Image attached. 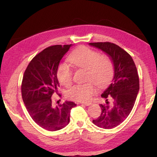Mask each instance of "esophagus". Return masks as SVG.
<instances>
[{"label":"esophagus","mask_w":157,"mask_h":157,"mask_svg":"<svg viewBox=\"0 0 157 157\" xmlns=\"http://www.w3.org/2000/svg\"><path fill=\"white\" fill-rule=\"evenodd\" d=\"M80 103H81V104L84 105L86 106H89L90 105H91V102H82Z\"/></svg>","instance_id":"obj_1"}]
</instances>
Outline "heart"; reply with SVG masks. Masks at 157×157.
<instances>
[{
    "instance_id": "heart-1",
    "label": "heart",
    "mask_w": 157,
    "mask_h": 157,
    "mask_svg": "<svg viewBox=\"0 0 157 157\" xmlns=\"http://www.w3.org/2000/svg\"><path fill=\"white\" fill-rule=\"evenodd\" d=\"M68 61L76 67L86 69L85 79L91 80L74 85L68 90L66 94L71 100L79 102L90 100L92 95L96 93V87L94 83L98 86H104L112 78L113 65L109 58L107 55H100L99 52L89 48H79L69 55ZM57 76L63 86L70 85L73 77L71 66L66 63H61L57 68Z\"/></svg>"
}]
</instances>
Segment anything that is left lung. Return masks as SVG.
<instances>
[{
	"label": "left lung",
	"instance_id": "obj_1",
	"mask_svg": "<svg viewBox=\"0 0 157 157\" xmlns=\"http://www.w3.org/2000/svg\"><path fill=\"white\" fill-rule=\"evenodd\" d=\"M89 45L107 54L113 64L112 81L101 95L105 98L106 104L100 105L102 109L100 116L93 121L101 128L112 129L125 120L134 107L139 91L137 69L132 57L117 45L109 42Z\"/></svg>",
	"mask_w": 157,
	"mask_h": 157
}]
</instances>
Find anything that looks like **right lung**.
<instances>
[{
  "instance_id": "obj_1",
  "label": "right lung",
  "mask_w": 157,
  "mask_h": 157,
  "mask_svg": "<svg viewBox=\"0 0 157 157\" xmlns=\"http://www.w3.org/2000/svg\"><path fill=\"white\" fill-rule=\"evenodd\" d=\"M73 44L56 45L36 55L29 63L23 77V100L33 121L48 131H57L70 122L71 109L76 104L65 101L54 107L51 96L59 86L57 71L59 62Z\"/></svg>"
}]
</instances>
